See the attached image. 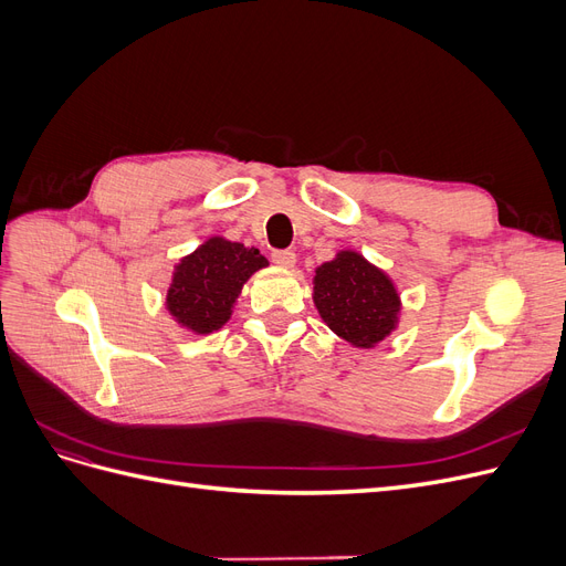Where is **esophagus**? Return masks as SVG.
I'll list each match as a JSON object with an SVG mask.
<instances>
[{
  "instance_id": "obj_1",
  "label": "esophagus",
  "mask_w": 566,
  "mask_h": 566,
  "mask_svg": "<svg viewBox=\"0 0 566 566\" xmlns=\"http://www.w3.org/2000/svg\"><path fill=\"white\" fill-rule=\"evenodd\" d=\"M271 260H273V264L281 266V269H293L297 256H295V252H290V250H276L271 254Z\"/></svg>"
}]
</instances>
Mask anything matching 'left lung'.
I'll return each mask as SVG.
<instances>
[{"mask_svg": "<svg viewBox=\"0 0 566 566\" xmlns=\"http://www.w3.org/2000/svg\"><path fill=\"white\" fill-rule=\"evenodd\" d=\"M314 306L328 328L358 349L378 347L401 318V293L387 271L356 250H337L314 271Z\"/></svg>", "mask_w": 566, "mask_h": 566, "instance_id": "1", "label": "left lung"}]
</instances>
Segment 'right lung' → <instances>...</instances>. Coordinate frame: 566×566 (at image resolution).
Here are the masks:
<instances>
[{"instance_id":"add662e5","label":"right lung","mask_w":566,"mask_h":566,"mask_svg":"<svg viewBox=\"0 0 566 566\" xmlns=\"http://www.w3.org/2000/svg\"><path fill=\"white\" fill-rule=\"evenodd\" d=\"M264 266L266 256L256 248L210 235L175 264L165 310L188 333L210 335L229 323L243 285Z\"/></svg>"}]
</instances>
